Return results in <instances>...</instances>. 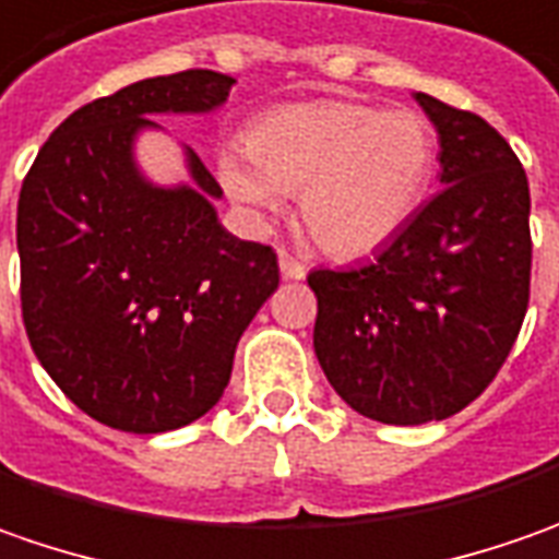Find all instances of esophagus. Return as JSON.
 <instances>
[{"instance_id": "34e87169", "label": "esophagus", "mask_w": 559, "mask_h": 559, "mask_svg": "<svg viewBox=\"0 0 559 559\" xmlns=\"http://www.w3.org/2000/svg\"><path fill=\"white\" fill-rule=\"evenodd\" d=\"M278 269H281V278H287V281H302L306 278V265L299 260H294L290 253H278Z\"/></svg>"}]
</instances>
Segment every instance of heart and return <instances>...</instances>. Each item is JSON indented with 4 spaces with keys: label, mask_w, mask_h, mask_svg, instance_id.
Segmentation results:
<instances>
[{
    "label": "heart",
    "mask_w": 559,
    "mask_h": 559,
    "mask_svg": "<svg viewBox=\"0 0 559 559\" xmlns=\"http://www.w3.org/2000/svg\"><path fill=\"white\" fill-rule=\"evenodd\" d=\"M436 173V132L414 110L318 98L262 114L247 151L219 154L225 194L250 219L299 194V216L321 250L361 260L412 222Z\"/></svg>",
    "instance_id": "heart-1"
}]
</instances>
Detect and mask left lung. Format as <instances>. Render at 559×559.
<instances>
[{
  "mask_svg": "<svg viewBox=\"0 0 559 559\" xmlns=\"http://www.w3.org/2000/svg\"><path fill=\"white\" fill-rule=\"evenodd\" d=\"M414 102L439 135L442 191L356 269H316V356L358 414L417 427L467 408L530 306V182L483 117Z\"/></svg>",
  "mask_w": 559,
  "mask_h": 559,
  "instance_id": "1",
  "label": "left lung"
}]
</instances>
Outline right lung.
<instances>
[{"instance_id":"obj_1","label":"right lung","mask_w":559,"mask_h":559,"mask_svg":"<svg viewBox=\"0 0 559 559\" xmlns=\"http://www.w3.org/2000/svg\"><path fill=\"white\" fill-rule=\"evenodd\" d=\"M216 70L151 76L73 110L36 154L17 201L21 309L39 365L70 402L123 433L210 412L238 340L278 290L272 247L225 231L219 182L182 145L188 179L160 185L135 145L151 117L213 114Z\"/></svg>"}]
</instances>
